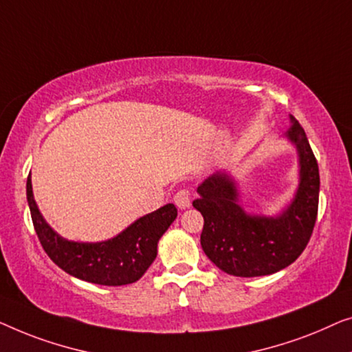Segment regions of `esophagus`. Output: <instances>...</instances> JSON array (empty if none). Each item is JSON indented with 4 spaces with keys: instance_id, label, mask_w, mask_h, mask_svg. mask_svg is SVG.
<instances>
[{
    "instance_id": "34e87169",
    "label": "esophagus",
    "mask_w": 352,
    "mask_h": 352,
    "mask_svg": "<svg viewBox=\"0 0 352 352\" xmlns=\"http://www.w3.org/2000/svg\"><path fill=\"white\" fill-rule=\"evenodd\" d=\"M174 202L178 209H188L191 206V199H190V191L188 190H180L177 191V195L174 196Z\"/></svg>"
}]
</instances>
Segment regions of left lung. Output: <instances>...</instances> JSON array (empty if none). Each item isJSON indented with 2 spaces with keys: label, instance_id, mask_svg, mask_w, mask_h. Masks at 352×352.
I'll list each match as a JSON object with an SVG mask.
<instances>
[{
  "label": "left lung",
  "instance_id": "obj_1",
  "mask_svg": "<svg viewBox=\"0 0 352 352\" xmlns=\"http://www.w3.org/2000/svg\"><path fill=\"white\" fill-rule=\"evenodd\" d=\"M285 138L296 148L300 180L290 204L274 217L247 214L237 183L217 170L197 186L192 206L204 217L201 245L217 268L237 277L268 276L287 268L308 245L318 217L319 167L300 122L290 116Z\"/></svg>",
  "mask_w": 352,
  "mask_h": 352
}]
</instances>
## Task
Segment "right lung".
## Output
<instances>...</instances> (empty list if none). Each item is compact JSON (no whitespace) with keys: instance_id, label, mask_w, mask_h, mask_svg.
Listing matches in <instances>:
<instances>
[{"instance_id":"right-lung-1","label":"right lung","mask_w":352,"mask_h":352,"mask_svg":"<svg viewBox=\"0 0 352 352\" xmlns=\"http://www.w3.org/2000/svg\"><path fill=\"white\" fill-rule=\"evenodd\" d=\"M27 201L43 249L58 268L78 279L98 285L132 284L145 274L157 255V242L177 219V207L166 204L102 242H75L52 230L39 212L27 178Z\"/></svg>"}]
</instances>
